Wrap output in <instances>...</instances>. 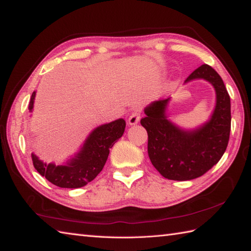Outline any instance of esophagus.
<instances>
[{
	"mask_svg": "<svg viewBox=\"0 0 251 251\" xmlns=\"http://www.w3.org/2000/svg\"><path fill=\"white\" fill-rule=\"evenodd\" d=\"M140 119H141V112H140L139 110H136V111H133L129 115V118H128V124L135 125L140 121Z\"/></svg>",
	"mask_w": 251,
	"mask_h": 251,
	"instance_id": "esophagus-1",
	"label": "esophagus"
}]
</instances>
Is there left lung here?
Segmentation results:
<instances>
[{
	"mask_svg": "<svg viewBox=\"0 0 251 251\" xmlns=\"http://www.w3.org/2000/svg\"><path fill=\"white\" fill-rule=\"evenodd\" d=\"M205 79L216 91V108L212 119L194 131H184L166 118L168 99H159L145 108L140 123L149 136L148 153L162 176L173 180L199 177L212 169L228 147L231 130V102L223 79L207 64L192 72L185 82Z\"/></svg>",
	"mask_w": 251,
	"mask_h": 251,
	"instance_id": "obj_1",
	"label": "left lung"
}]
</instances>
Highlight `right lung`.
Wrapping results in <instances>:
<instances>
[{
    "mask_svg": "<svg viewBox=\"0 0 251 251\" xmlns=\"http://www.w3.org/2000/svg\"><path fill=\"white\" fill-rule=\"evenodd\" d=\"M35 92L31 96L28 110L32 111ZM126 123L123 119L116 120L94 129L86 139L80 153L66 166L46 165L32 154L33 165L40 176L61 188H79L92 182L108 159L110 149L123 136Z\"/></svg>",
    "mask_w": 251,
    "mask_h": 251,
    "instance_id": "1",
    "label": "right lung"
}]
</instances>
